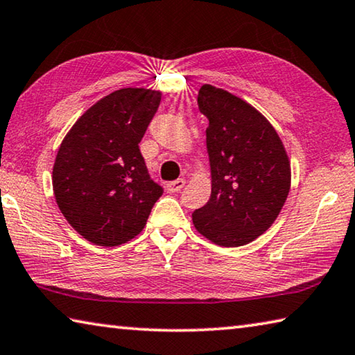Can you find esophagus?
Returning a JSON list of instances; mask_svg holds the SVG:
<instances>
[{"label": "esophagus", "mask_w": 355, "mask_h": 355, "mask_svg": "<svg viewBox=\"0 0 355 355\" xmlns=\"http://www.w3.org/2000/svg\"><path fill=\"white\" fill-rule=\"evenodd\" d=\"M186 184V180L184 178H178V180H175V182H171V183H167V191L169 192H178L180 189L183 188V186Z\"/></svg>", "instance_id": "34e87169"}]
</instances>
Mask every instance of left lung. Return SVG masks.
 Here are the masks:
<instances>
[{
    "instance_id": "8db88e82",
    "label": "left lung",
    "mask_w": 355,
    "mask_h": 355,
    "mask_svg": "<svg viewBox=\"0 0 355 355\" xmlns=\"http://www.w3.org/2000/svg\"><path fill=\"white\" fill-rule=\"evenodd\" d=\"M211 196L192 213L196 230L222 248L254 241L277 219L291 188V163L271 122L248 101L203 84Z\"/></svg>"
}]
</instances>
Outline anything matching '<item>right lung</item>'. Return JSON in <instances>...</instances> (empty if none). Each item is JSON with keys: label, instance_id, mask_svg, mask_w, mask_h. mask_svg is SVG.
Listing matches in <instances>:
<instances>
[{"label": "right lung", "instance_id": "1", "mask_svg": "<svg viewBox=\"0 0 355 355\" xmlns=\"http://www.w3.org/2000/svg\"><path fill=\"white\" fill-rule=\"evenodd\" d=\"M161 92L125 87L94 103L59 146L53 192L69 224L92 244L116 248L139 235L163 188L150 180L139 142Z\"/></svg>", "mask_w": 355, "mask_h": 355}]
</instances>
